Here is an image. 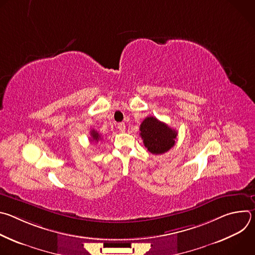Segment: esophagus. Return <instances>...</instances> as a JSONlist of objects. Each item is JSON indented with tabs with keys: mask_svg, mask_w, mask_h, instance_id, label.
<instances>
[{
	"mask_svg": "<svg viewBox=\"0 0 255 255\" xmlns=\"http://www.w3.org/2000/svg\"><path fill=\"white\" fill-rule=\"evenodd\" d=\"M117 126H118V129H119L121 132H125V123H123V122H122V123H119Z\"/></svg>",
	"mask_w": 255,
	"mask_h": 255,
	"instance_id": "esophagus-1",
	"label": "esophagus"
}]
</instances>
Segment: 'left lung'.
Masks as SVG:
<instances>
[{
    "mask_svg": "<svg viewBox=\"0 0 255 255\" xmlns=\"http://www.w3.org/2000/svg\"><path fill=\"white\" fill-rule=\"evenodd\" d=\"M144 146L152 154L167 152L175 144L177 132L155 117H146L140 125Z\"/></svg>",
    "mask_w": 255,
    "mask_h": 255,
    "instance_id": "obj_1",
    "label": "left lung"
}]
</instances>
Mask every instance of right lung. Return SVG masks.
Listing matches in <instances>:
<instances>
[{"instance_id": "right-lung-1", "label": "right lung", "mask_w": 255, "mask_h": 255, "mask_svg": "<svg viewBox=\"0 0 255 255\" xmlns=\"http://www.w3.org/2000/svg\"><path fill=\"white\" fill-rule=\"evenodd\" d=\"M101 139V135L97 132V131H95L94 129H92L91 130V141H95V142H98L99 140Z\"/></svg>"}]
</instances>
